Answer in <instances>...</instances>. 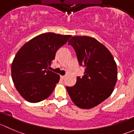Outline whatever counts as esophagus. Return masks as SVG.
<instances>
[{"instance_id": "obj_1", "label": "esophagus", "mask_w": 134, "mask_h": 134, "mask_svg": "<svg viewBox=\"0 0 134 134\" xmlns=\"http://www.w3.org/2000/svg\"><path fill=\"white\" fill-rule=\"evenodd\" d=\"M61 79H62V80H64L65 79V76H63V75H61Z\"/></svg>"}]
</instances>
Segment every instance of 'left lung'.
<instances>
[{"label":"left lung","instance_id":"8db88e82","mask_svg":"<svg viewBox=\"0 0 134 134\" xmlns=\"http://www.w3.org/2000/svg\"><path fill=\"white\" fill-rule=\"evenodd\" d=\"M75 49L80 65L85 67L67 90L77 107L89 109L108 98L117 81V66L109 50L97 40L88 36H75L68 42Z\"/></svg>","mask_w":134,"mask_h":134}]
</instances>
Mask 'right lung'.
Wrapping results in <instances>:
<instances>
[{"label": "right lung", "instance_id": "1", "mask_svg": "<svg viewBox=\"0 0 134 134\" xmlns=\"http://www.w3.org/2000/svg\"><path fill=\"white\" fill-rule=\"evenodd\" d=\"M71 35L46 32L26 42L17 52L11 73L15 88L27 102L38 103L49 97L60 76L48 69L57 50Z\"/></svg>", "mask_w": 134, "mask_h": 134}]
</instances>
